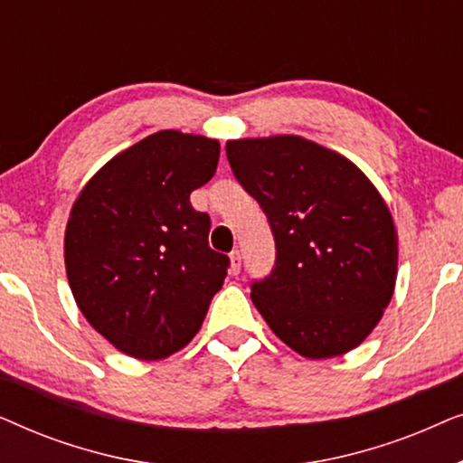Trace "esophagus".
<instances>
[{
	"instance_id": "34e87169",
	"label": "esophagus",
	"mask_w": 463,
	"mask_h": 463,
	"mask_svg": "<svg viewBox=\"0 0 463 463\" xmlns=\"http://www.w3.org/2000/svg\"><path fill=\"white\" fill-rule=\"evenodd\" d=\"M230 259H232V274H240V268H242V255H240V250H233Z\"/></svg>"
}]
</instances>
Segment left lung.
<instances>
[{"label": "left lung", "instance_id": "1", "mask_svg": "<svg viewBox=\"0 0 463 463\" xmlns=\"http://www.w3.org/2000/svg\"><path fill=\"white\" fill-rule=\"evenodd\" d=\"M225 151L274 233V269L250 284L259 314L306 358L354 350L396 284L398 236L375 185L356 164L301 137L240 138Z\"/></svg>", "mask_w": 463, "mask_h": 463}]
</instances>
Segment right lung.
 <instances>
[{"label": "right lung", "instance_id": "right-lung-1", "mask_svg": "<svg viewBox=\"0 0 463 463\" xmlns=\"http://www.w3.org/2000/svg\"><path fill=\"white\" fill-rule=\"evenodd\" d=\"M219 141L160 130L105 164L75 200L65 268L94 331L160 360L200 331L230 257L208 246L211 217L189 202L213 179Z\"/></svg>", "mask_w": 463, "mask_h": 463}]
</instances>
